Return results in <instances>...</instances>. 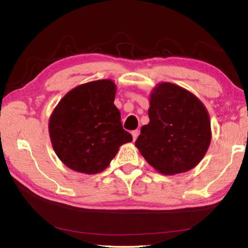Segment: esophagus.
Returning <instances> with one entry per match:
<instances>
[{"instance_id": "obj_1", "label": "esophagus", "mask_w": 248, "mask_h": 248, "mask_svg": "<svg viewBox=\"0 0 248 248\" xmlns=\"http://www.w3.org/2000/svg\"><path fill=\"white\" fill-rule=\"evenodd\" d=\"M132 138H133V140H136V139H138V136H139V134H140V131L139 130H134V131H132Z\"/></svg>"}]
</instances>
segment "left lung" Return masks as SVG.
<instances>
[{"instance_id": "8db88e82", "label": "left lung", "mask_w": 248, "mask_h": 248, "mask_svg": "<svg viewBox=\"0 0 248 248\" xmlns=\"http://www.w3.org/2000/svg\"><path fill=\"white\" fill-rule=\"evenodd\" d=\"M149 124L135 141L140 155L163 175L186 172L197 166L211 143L207 108L187 89L157 83L149 96Z\"/></svg>"}]
</instances>
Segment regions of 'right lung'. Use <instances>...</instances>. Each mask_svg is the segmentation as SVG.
<instances>
[{
	"label": "right lung",
	"instance_id": "obj_1",
	"mask_svg": "<svg viewBox=\"0 0 248 248\" xmlns=\"http://www.w3.org/2000/svg\"><path fill=\"white\" fill-rule=\"evenodd\" d=\"M116 87L110 78L81 84L68 92L52 112V147L70 170L87 175L101 172L119 147L132 141L114 104Z\"/></svg>",
	"mask_w": 248,
	"mask_h": 248
}]
</instances>
